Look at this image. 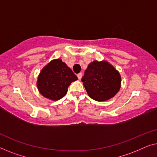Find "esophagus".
I'll return each instance as SVG.
<instances>
[{
  "label": "esophagus",
  "instance_id": "obj_1",
  "mask_svg": "<svg viewBox=\"0 0 157 157\" xmlns=\"http://www.w3.org/2000/svg\"><path fill=\"white\" fill-rule=\"evenodd\" d=\"M82 72H79V74H78V78L79 79H80L82 78Z\"/></svg>",
  "mask_w": 157,
  "mask_h": 157
}]
</instances>
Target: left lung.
I'll list each match as a JSON object with an SVG mask.
<instances>
[{"label":"left lung","mask_w":157,"mask_h":157,"mask_svg":"<svg viewBox=\"0 0 157 157\" xmlns=\"http://www.w3.org/2000/svg\"><path fill=\"white\" fill-rule=\"evenodd\" d=\"M82 82L90 98L102 101L117 93L121 87V76L108 62L94 60L89 64Z\"/></svg>","instance_id":"1"}]
</instances>
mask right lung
<instances>
[{
    "label": "right lung",
    "instance_id": "obj_1",
    "mask_svg": "<svg viewBox=\"0 0 157 157\" xmlns=\"http://www.w3.org/2000/svg\"><path fill=\"white\" fill-rule=\"evenodd\" d=\"M77 79L78 77L61 59H56L41 70L37 78V87L43 97L57 101L67 94L69 85Z\"/></svg>",
    "mask_w": 157,
    "mask_h": 157
}]
</instances>
